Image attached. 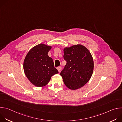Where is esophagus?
Wrapping results in <instances>:
<instances>
[{"label":"esophagus","mask_w":122,"mask_h":122,"mask_svg":"<svg viewBox=\"0 0 122 122\" xmlns=\"http://www.w3.org/2000/svg\"><path fill=\"white\" fill-rule=\"evenodd\" d=\"M61 66H58L57 67V69H58V71H59V72H60V71H61Z\"/></svg>","instance_id":"obj_1"}]
</instances>
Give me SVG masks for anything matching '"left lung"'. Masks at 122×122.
<instances>
[{
	"instance_id": "1",
	"label": "left lung",
	"mask_w": 122,
	"mask_h": 122,
	"mask_svg": "<svg viewBox=\"0 0 122 122\" xmlns=\"http://www.w3.org/2000/svg\"><path fill=\"white\" fill-rule=\"evenodd\" d=\"M66 61L60 73L66 86L71 90L81 88L90 79L94 70V61L89 51L77 44L64 49Z\"/></svg>"
}]
</instances>
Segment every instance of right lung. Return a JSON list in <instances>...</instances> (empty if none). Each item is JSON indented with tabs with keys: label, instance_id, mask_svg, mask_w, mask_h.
Here are the masks:
<instances>
[{
	"label": "right lung",
	"instance_id": "obj_1",
	"mask_svg": "<svg viewBox=\"0 0 122 122\" xmlns=\"http://www.w3.org/2000/svg\"><path fill=\"white\" fill-rule=\"evenodd\" d=\"M51 46L41 43L33 47L24 61V71L29 81L37 87L47 85L51 77L58 73L53 59L48 55Z\"/></svg>",
	"mask_w": 122,
	"mask_h": 122
}]
</instances>
